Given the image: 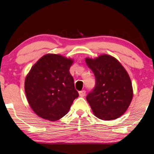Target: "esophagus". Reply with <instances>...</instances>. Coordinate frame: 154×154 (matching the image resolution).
Returning a JSON list of instances; mask_svg holds the SVG:
<instances>
[{"mask_svg":"<svg viewBox=\"0 0 154 154\" xmlns=\"http://www.w3.org/2000/svg\"><path fill=\"white\" fill-rule=\"evenodd\" d=\"M79 96H81V97H83V96H85V90L79 91Z\"/></svg>","mask_w":154,"mask_h":154,"instance_id":"34e87169","label":"esophagus"}]
</instances>
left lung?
Segmentation results:
<instances>
[{
    "label": "left lung",
    "instance_id": "1",
    "mask_svg": "<svg viewBox=\"0 0 154 154\" xmlns=\"http://www.w3.org/2000/svg\"><path fill=\"white\" fill-rule=\"evenodd\" d=\"M95 76V86L86 99L98 118L111 120L122 116L131 103L133 92L130 77L118 60L109 55L85 59Z\"/></svg>",
    "mask_w": 154,
    "mask_h": 154
}]
</instances>
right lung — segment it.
<instances>
[{
  "mask_svg": "<svg viewBox=\"0 0 154 154\" xmlns=\"http://www.w3.org/2000/svg\"><path fill=\"white\" fill-rule=\"evenodd\" d=\"M72 60L57 54H47L30 69L25 80L28 103L38 116L56 121L69 112L79 96L69 69Z\"/></svg>",
  "mask_w": 154,
  "mask_h": 154,
  "instance_id": "obj_1",
  "label": "right lung"
}]
</instances>
